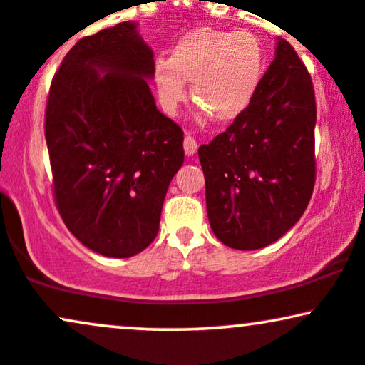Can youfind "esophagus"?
I'll use <instances>...</instances> for the list:
<instances>
[{"instance_id": "1", "label": "esophagus", "mask_w": 365, "mask_h": 365, "mask_svg": "<svg viewBox=\"0 0 365 365\" xmlns=\"http://www.w3.org/2000/svg\"><path fill=\"white\" fill-rule=\"evenodd\" d=\"M183 149H185L187 156H194L195 150H197V142L194 137L185 135V139H183Z\"/></svg>"}]
</instances>
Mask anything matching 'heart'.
<instances>
[{"label": "heart", "instance_id": "b5f03b06", "mask_svg": "<svg viewBox=\"0 0 365 365\" xmlns=\"http://www.w3.org/2000/svg\"><path fill=\"white\" fill-rule=\"evenodd\" d=\"M262 70L264 51L254 34L197 27L178 41L168 63L154 65L153 78L166 115L178 111L187 98L185 83H192L200 115L226 123L249 106Z\"/></svg>", "mask_w": 365, "mask_h": 365}]
</instances>
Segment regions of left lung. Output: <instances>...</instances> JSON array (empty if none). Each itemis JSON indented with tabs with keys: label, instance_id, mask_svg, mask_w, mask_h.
Instances as JSON below:
<instances>
[{
	"label": "left lung",
	"instance_id": "8db88e82",
	"mask_svg": "<svg viewBox=\"0 0 365 365\" xmlns=\"http://www.w3.org/2000/svg\"><path fill=\"white\" fill-rule=\"evenodd\" d=\"M314 128L311 75L290 43L278 39L249 106L199 148L209 223L225 245L262 249L300 220L316 182Z\"/></svg>",
	"mask_w": 365,
	"mask_h": 365
}]
</instances>
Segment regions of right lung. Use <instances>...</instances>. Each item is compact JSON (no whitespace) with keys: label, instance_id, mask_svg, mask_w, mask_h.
<instances>
[{"label":"right lung","instance_id":"add662e5","mask_svg":"<svg viewBox=\"0 0 365 365\" xmlns=\"http://www.w3.org/2000/svg\"><path fill=\"white\" fill-rule=\"evenodd\" d=\"M153 49L137 24L82 37L63 58L46 106L53 192L87 249L132 257L158 235L183 132L156 108Z\"/></svg>","mask_w":365,"mask_h":365}]
</instances>
